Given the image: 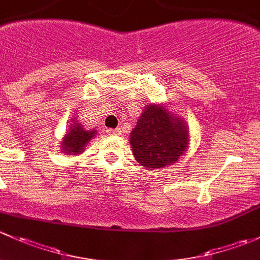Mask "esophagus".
Returning <instances> with one entry per match:
<instances>
[{"instance_id":"1","label":"esophagus","mask_w":260,"mask_h":260,"mask_svg":"<svg viewBox=\"0 0 260 260\" xmlns=\"http://www.w3.org/2000/svg\"><path fill=\"white\" fill-rule=\"evenodd\" d=\"M106 133H108V135H120L121 130H120V127H116V129H108Z\"/></svg>"}]
</instances>
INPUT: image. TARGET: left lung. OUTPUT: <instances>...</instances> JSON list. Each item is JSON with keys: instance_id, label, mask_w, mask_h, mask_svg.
<instances>
[{"instance_id": "obj_1", "label": "left lung", "mask_w": 260, "mask_h": 260, "mask_svg": "<svg viewBox=\"0 0 260 260\" xmlns=\"http://www.w3.org/2000/svg\"><path fill=\"white\" fill-rule=\"evenodd\" d=\"M135 160L150 170L176 162L189 145V127L165 106L150 104L130 133Z\"/></svg>"}]
</instances>
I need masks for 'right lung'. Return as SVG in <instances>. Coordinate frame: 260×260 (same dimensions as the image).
<instances>
[{"mask_svg":"<svg viewBox=\"0 0 260 260\" xmlns=\"http://www.w3.org/2000/svg\"><path fill=\"white\" fill-rule=\"evenodd\" d=\"M96 135V130H85L80 122L72 120L69 131L65 134L61 148L65 154L77 155L84 151L89 141Z\"/></svg>","mask_w":260,"mask_h":260,"instance_id":"obj_1","label":"right lung"}]
</instances>
